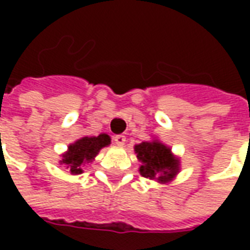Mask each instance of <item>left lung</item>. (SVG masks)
I'll return each mask as SVG.
<instances>
[{
  "label": "left lung",
  "instance_id": "left-lung-1",
  "mask_svg": "<svg viewBox=\"0 0 250 250\" xmlns=\"http://www.w3.org/2000/svg\"><path fill=\"white\" fill-rule=\"evenodd\" d=\"M111 138L107 134H99L98 136H83L68 146L62 155V165L71 168V174L77 175L83 173L82 165L91 163L102 148L109 146Z\"/></svg>",
  "mask_w": 250,
  "mask_h": 250
}]
</instances>
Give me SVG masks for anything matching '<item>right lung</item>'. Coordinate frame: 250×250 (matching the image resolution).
I'll use <instances>...</instances> for the list:
<instances>
[{
    "instance_id": "right-lung-1",
    "label": "right lung",
    "mask_w": 250,
    "mask_h": 250,
    "mask_svg": "<svg viewBox=\"0 0 250 250\" xmlns=\"http://www.w3.org/2000/svg\"><path fill=\"white\" fill-rule=\"evenodd\" d=\"M134 148L138 161L142 163L139 171L145 178L167 184L181 171V159L174 155L170 147L157 138L135 145Z\"/></svg>"
}]
</instances>
